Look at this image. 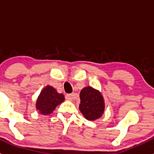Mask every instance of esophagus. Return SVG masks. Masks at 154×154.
Instances as JSON below:
<instances>
[{
    "mask_svg": "<svg viewBox=\"0 0 154 154\" xmlns=\"http://www.w3.org/2000/svg\"><path fill=\"white\" fill-rule=\"evenodd\" d=\"M75 93L67 94V95L65 96V99H68V100H72V99H75Z\"/></svg>",
    "mask_w": 154,
    "mask_h": 154,
    "instance_id": "obj_1",
    "label": "esophagus"
}]
</instances>
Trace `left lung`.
<instances>
[{"instance_id":"left-lung-1","label":"left lung","mask_w":154,"mask_h":154,"mask_svg":"<svg viewBox=\"0 0 154 154\" xmlns=\"http://www.w3.org/2000/svg\"><path fill=\"white\" fill-rule=\"evenodd\" d=\"M79 109L85 119L96 120L104 112V100L101 93L92 87H85L80 92Z\"/></svg>"}]
</instances>
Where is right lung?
<instances>
[{"mask_svg":"<svg viewBox=\"0 0 154 154\" xmlns=\"http://www.w3.org/2000/svg\"><path fill=\"white\" fill-rule=\"evenodd\" d=\"M65 100L62 94L58 93L53 87L48 85L41 92L36 103V108L43 115H48Z\"/></svg>","mask_w":154,"mask_h":154,"instance_id":"add662e5","label":"right lung"}]
</instances>
